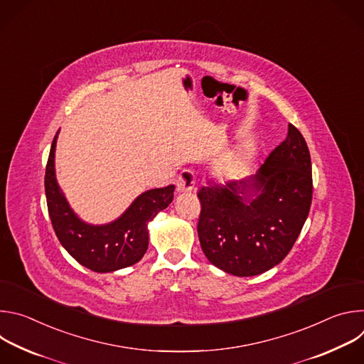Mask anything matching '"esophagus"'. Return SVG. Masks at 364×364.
Returning <instances> with one entry per match:
<instances>
[{
	"instance_id": "1",
	"label": "esophagus",
	"mask_w": 364,
	"mask_h": 364,
	"mask_svg": "<svg viewBox=\"0 0 364 364\" xmlns=\"http://www.w3.org/2000/svg\"><path fill=\"white\" fill-rule=\"evenodd\" d=\"M177 191L178 193H186V191H193L196 188V177L191 170H183L177 180H176Z\"/></svg>"
}]
</instances>
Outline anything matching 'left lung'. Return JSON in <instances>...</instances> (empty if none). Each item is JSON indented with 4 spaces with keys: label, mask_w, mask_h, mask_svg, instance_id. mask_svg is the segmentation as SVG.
<instances>
[{
    "label": "left lung",
    "mask_w": 364,
    "mask_h": 364,
    "mask_svg": "<svg viewBox=\"0 0 364 364\" xmlns=\"http://www.w3.org/2000/svg\"><path fill=\"white\" fill-rule=\"evenodd\" d=\"M197 196V233L210 264L236 277L269 271L292 249L313 200L311 157L302 134L289 124L287 138L256 174L212 183Z\"/></svg>",
    "instance_id": "8db88e82"
}]
</instances>
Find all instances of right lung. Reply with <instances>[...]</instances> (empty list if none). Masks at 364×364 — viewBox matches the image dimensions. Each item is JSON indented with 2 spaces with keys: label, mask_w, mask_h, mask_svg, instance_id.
Masks as SVG:
<instances>
[{
  "label": "right lung",
  "mask_w": 364,
  "mask_h": 364,
  "mask_svg": "<svg viewBox=\"0 0 364 364\" xmlns=\"http://www.w3.org/2000/svg\"><path fill=\"white\" fill-rule=\"evenodd\" d=\"M58 134L51 142L44 188L48 216L62 246L85 268L114 272L141 261L148 249V222L173 201L174 186L139 194L122 216L108 225H89L72 210L55 171Z\"/></svg>",
  "instance_id": "1"
}]
</instances>
